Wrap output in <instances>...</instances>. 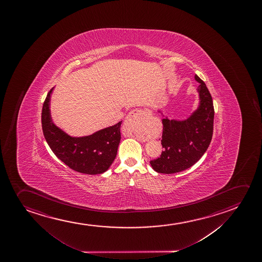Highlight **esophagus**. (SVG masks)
I'll return each mask as SVG.
<instances>
[{"label":"esophagus","mask_w":262,"mask_h":262,"mask_svg":"<svg viewBox=\"0 0 262 262\" xmlns=\"http://www.w3.org/2000/svg\"><path fill=\"white\" fill-rule=\"evenodd\" d=\"M151 113L141 108H135L126 117V122L136 129L143 128L148 122Z\"/></svg>","instance_id":"34e87169"}]
</instances>
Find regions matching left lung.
<instances>
[{"instance_id":"obj_1","label":"left lung","mask_w":262,"mask_h":262,"mask_svg":"<svg viewBox=\"0 0 262 262\" xmlns=\"http://www.w3.org/2000/svg\"><path fill=\"white\" fill-rule=\"evenodd\" d=\"M199 83V105L185 119H169L163 117L161 144L164 148L161 157L150 161L151 168L158 173L174 174L185 170L203 157L211 142L214 120V107L211 95L205 83L197 75Z\"/></svg>"}]
</instances>
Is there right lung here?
<instances>
[{"mask_svg":"<svg viewBox=\"0 0 262 262\" xmlns=\"http://www.w3.org/2000/svg\"><path fill=\"white\" fill-rule=\"evenodd\" d=\"M53 88L47 94L42 111V132L50 148L58 159L73 170L88 174L104 173L117 156L122 121L89 136H70L57 126L52 119L50 108Z\"/></svg>","mask_w":262,"mask_h":262,"instance_id":"1","label":"right lung"}]
</instances>
